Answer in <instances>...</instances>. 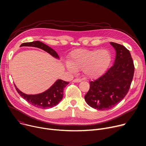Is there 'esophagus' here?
<instances>
[{
	"instance_id": "1",
	"label": "esophagus",
	"mask_w": 146,
	"mask_h": 146,
	"mask_svg": "<svg viewBox=\"0 0 146 146\" xmlns=\"http://www.w3.org/2000/svg\"><path fill=\"white\" fill-rule=\"evenodd\" d=\"M81 82V80L80 79H75L73 80V82H74V83H79Z\"/></svg>"
}]
</instances>
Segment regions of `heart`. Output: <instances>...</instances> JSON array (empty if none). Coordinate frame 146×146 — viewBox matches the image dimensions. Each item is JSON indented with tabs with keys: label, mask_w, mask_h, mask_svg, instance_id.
Wrapping results in <instances>:
<instances>
[{
	"label": "heart",
	"mask_w": 146,
	"mask_h": 146,
	"mask_svg": "<svg viewBox=\"0 0 146 146\" xmlns=\"http://www.w3.org/2000/svg\"><path fill=\"white\" fill-rule=\"evenodd\" d=\"M111 61L110 52L106 50L76 49L69 56L66 67L69 71L82 70L87 78L97 79L108 69Z\"/></svg>",
	"instance_id": "1"
}]
</instances>
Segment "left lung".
Returning a JSON list of instances; mask_svg holds the SVG:
<instances>
[{"instance_id":"left-lung-1","label":"left lung","mask_w":146,"mask_h":146,"mask_svg":"<svg viewBox=\"0 0 146 146\" xmlns=\"http://www.w3.org/2000/svg\"><path fill=\"white\" fill-rule=\"evenodd\" d=\"M115 50L113 66L94 82L85 96L86 103L96 110H108L119 104L127 94L133 79L134 66L131 55L124 45L111 42Z\"/></svg>"}]
</instances>
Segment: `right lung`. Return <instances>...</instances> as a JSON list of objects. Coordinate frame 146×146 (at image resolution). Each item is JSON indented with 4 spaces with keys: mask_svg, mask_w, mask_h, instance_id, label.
<instances>
[{
    "mask_svg": "<svg viewBox=\"0 0 146 146\" xmlns=\"http://www.w3.org/2000/svg\"><path fill=\"white\" fill-rule=\"evenodd\" d=\"M33 47L43 50L55 58L59 60V56L56 51L43 42L36 41L31 42L23 43L20 47ZM69 82L61 79L57 80L47 90L42 93L35 95H28L21 92L15 85L18 93L20 96L30 104L41 109H48L52 108L59 104L63 98V89Z\"/></svg>",
    "mask_w": 146,
    "mask_h": 146,
    "instance_id": "1",
    "label": "right lung"
}]
</instances>
